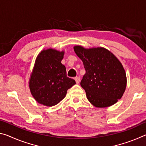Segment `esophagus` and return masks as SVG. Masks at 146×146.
I'll return each mask as SVG.
<instances>
[{
    "instance_id": "esophagus-1",
    "label": "esophagus",
    "mask_w": 146,
    "mask_h": 146,
    "mask_svg": "<svg viewBox=\"0 0 146 146\" xmlns=\"http://www.w3.org/2000/svg\"><path fill=\"white\" fill-rule=\"evenodd\" d=\"M75 80L76 81V83L78 84L79 82H80V77H79V76H76V77H75Z\"/></svg>"
}]
</instances>
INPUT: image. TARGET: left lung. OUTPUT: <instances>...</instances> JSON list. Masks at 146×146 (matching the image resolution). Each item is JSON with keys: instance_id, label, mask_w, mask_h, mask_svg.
Instances as JSON below:
<instances>
[{"instance_id": "obj_1", "label": "left lung", "mask_w": 146, "mask_h": 146, "mask_svg": "<svg viewBox=\"0 0 146 146\" xmlns=\"http://www.w3.org/2000/svg\"><path fill=\"white\" fill-rule=\"evenodd\" d=\"M82 60L86 73L80 82L86 97L93 106L106 108L120 99L126 88V75L122 64L108 49L74 47Z\"/></svg>"}]
</instances>
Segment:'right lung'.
<instances>
[{
    "label": "right lung",
    "instance_id": "add662e5",
    "mask_svg": "<svg viewBox=\"0 0 146 146\" xmlns=\"http://www.w3.org/2000/svg\"><path fill=\"white\" fill-rule=\"evenodd\" d=\"M64 51L48 49L41 51L36 59L29 80L31 95L38 103L46 106L57 104L65 97L75 80L66 75L61 63Z\"/></svg>",
    "mask_w": 146,
    "mask_h": 146
}]
</instances>
